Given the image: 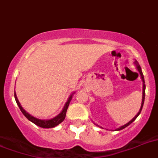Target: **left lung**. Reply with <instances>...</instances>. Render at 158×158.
I'll list each match as a JSON object with an SVG mask.
<instances>
[{
  "label": "left lung",
  "mask_w": 158,
  "mask_h": 158,
  "mask_svg": "<svg viewBox=\"0 0 158 158\" xmlns=\"http://www.w3.org/2000/svg\"><path fill=\"white\" fill-rule=\"evenodd\" d=\"M135 66H136V69L137 70H138V72H139V75H140V77H141V79L142 81H143V96H142V103H141V107H140V110H139V111L138 112V114H137L131 120L130 122H128L127 123L125 124V125L122 126V127H120L117 128L116 131H120V130H123V129H124L125 127H127V126L130 125L131 123H132L135 120V118H136L137 117L139 116V114H140V112H141L142 110V108H143V102H144V97H145V84H144V78H143V73H142V70H141V67H140V66L139 65V63L137 62V61H135Z\"/></svg>",
  "instance_id": "8db88e82"
}]
</instances>
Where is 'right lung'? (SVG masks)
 <instances>
[{
	"label": "right lung",
	"mask_w": 158,
	"mask_h": 158,
	"mask_svg": "<svg viewBox=\"0 0 158 158\" xmlns=\"http://www.w3.org/2000/svg\"><path fill=\"white\" fill-rule=\"evenodd\" d=\"M74 93H75V92H74ZM74 93H72V94L70 96L68 101H66V105H65V106H64L62 111H61L58 115L54 117L53 118L49 119V120H41V119L36 118H35V117L29 114L27 112H26L25 110H23V108L21 106L20 103H19V100H18V98H17L15 92V101H16L17 102V105L19 106V109H20V110L22 111V113L23 114L24 116H25L26 118L29 120V121H31L34 124H35V125H37L38 127H40L42 128H52V127H56V126H57L58 124L61 123V122L64 121V119H65V118H66V111H67L68 106H69V105H70V101H71V99H72V96Z\"/></svg>",
	"instance_id": "right-lung-1"
}]
</instances>
